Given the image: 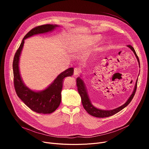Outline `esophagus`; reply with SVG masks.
<instances>
[{"label":"esophagus","instance_id":"esophagus-1","mask_svg":"<svg viewBox=\"0 0 149 149\" xmlns=\"http://www.w3.org/2000/svg\"><path fill=\"white\" fill-rule=\"evenodd\" d=\"M80 72V70L79 68H75V69H74V75L75 76H77L78 75H79Z\"/></svg>","mask_w":149,"mask_h":149}]
</instances>
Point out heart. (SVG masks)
<instances>
[{
	"label": "heart",
	"mask_w": 149,
	"mask_h": 149,
	"mask_svg": "<svg viewBox=\"0 0 149 149\" xmlns=\"http://www.w3.org/2000/svg\"><path fill=\"white\" fill-rule=\"evenodd\" d=\"M98 37H92L89 38H87L84 42H80V43H77L74 44L72 46V51L74 52L79 51L80 50L83 49V48H86L88 47H90L91 46L95 44V42L97 41Z\"/></svg>",
	"instance_id": "b5f03b06"
}]
</instances>
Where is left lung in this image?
<instances>
[{"label":"left lung","mask_w":149,"mask_h":149,"mask_svg":"<svg viewBox=\"0 0 149 149\" xmlns=\"http://www.w3.org/2000/svg\"><path fill=\"white\" fill-rule=\"evenodd\" d=\"M127 47L134 52L135 56L138 60V64L140 68V63H139V60L138 58V57L137 56L136 53L134 49V48L131 45H127ZM137 82H138V79L136 81V83L135 85V88L134 91H133V92L130 96V97L128 98L127 101L123 105L117 107L116 109H112V110H101V109H98L95 107V106H93L91 103V101L90 100V98L89 97L88 93L87 92L86 87V85L83 81V80L81 79V78L79 77L77 79V86L78 88V92H79V94L81 97V102L83 106V107L86 112L90 114L92 116H93L95 117H98V118H104V117H109L111 116L112 115H113L114 114L118 113V112L121 111L122 109H123L124 107H126L132 101V100L134 98L135 94V92L136 91V87H137Z\"/></svg>","instance_id":"left-lung-1"}]
</instances>
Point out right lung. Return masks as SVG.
<instances>
[{
  "label": "right lung",
  "instance_id": "right-lung-1",
  "mask_svg": "<svg viewBox=\"0 0 149 149\" xmlns=\"http://www.w3.org/2000/svg\"><path fill=\"white\" fill-rule=\"evenodd\" d=\"M58 26H59L57 25L47 24L38 26L31 29L23 38L13 60L14 84L17 95L31 110L38 113H51L58 108L61 100V92L63 80L65 77L73 75L74 68H70L62 72L45 89L34 91L28 88L22 79L19 70L20 54L26 38L34 35L51 32Z\"/></svg>",
  "mask_w": 149,
  "mask_h": 149
}]
</instances>
